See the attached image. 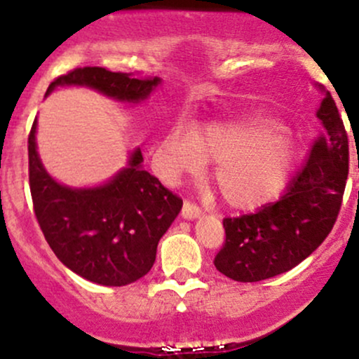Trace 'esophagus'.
I'll use <instances>...</instances> for the list:
<instances>
[{
  "instance_id": "34e87169",
  "label": "esophagus",
  "mask_w": 359,
  "mask_h": 359,
  "mask_svg": "<svg viewBox=\"0 0 359 359\" xmlns=\"http://www.w3.org/2000/svg\"><path fill=\"white\" fill-rule=\"evenodd\" d=\"M201 215V208L196 206L194 203H191V201H184V206H182V216L186 219H194L198 218Z\"/></svg>"
}]
</instances>
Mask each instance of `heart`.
Wrapping results in <instances>:
<instances>
[{
  "mask_svg": "<svg viewBox=\"0 0 359 359\" xmlns=\"http://www.w3.org/2000/svg\"><path fill=\"white\" fill-rule=\"evenodd\" d=\"M297 158V144L267 117L216 122L189 133L173 128L158 148V161L170 177L215 160L212 182L231 208H254L285 187Z\"/></svg>",
  "mask_w": 359,
  "mask_h": 359,
  "instance_id": "obj_1",
  "label": "heart"
}]
</instances>
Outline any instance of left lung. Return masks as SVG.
<instances>
[{
  "label": "left lung",
  "mask_w": 359,
  "mask_h": 359,
  "mask_svg": "<svg viewBox=\"0 0 359 359\" xmlns=\"http://www.w3.org/2000/svg\"><path fill=\"white\" fill-rule=\"evenodd\" d=\"M317 117L324 133L285 194L255 212L223 219L224 243L215 266L226 278L255 283L286 273L305 261L332 230L349 172L348 133L329 92Z\"/></svg>",
  "instance_id": "8db88e82"
}]
</instances>
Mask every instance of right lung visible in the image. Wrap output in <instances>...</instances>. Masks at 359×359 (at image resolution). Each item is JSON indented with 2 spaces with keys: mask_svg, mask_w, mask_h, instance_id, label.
<instances>
[{
  "mask_svg": "<svg viewBox=\"0 0 359 359\" xmlns=\"http://www.w3.org/2000/svg\"><path fill=\"white\" fill-rule=\"evenodd\" d=\"M62 85L90 86L136 104L160 85V78L85 66L57 76L47 93ZM35 131L37 119L29 135L30 194L35 218L56 257L73 273L104 286H126L148 274L160 238L182 210V199L143 170L140 148L131 153L128 167L104 186H61L42 167Z\"/></svg>",
  "mask_w": 359,
  "mask_h": 359,
  "instance_id": "obj_1",
  "label": "right lung"
}]
</instances>
